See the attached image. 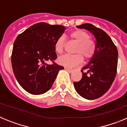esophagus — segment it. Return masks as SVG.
Instances as JSON below:
<instances>
[{"instance_id": "1", "label": "esophagus", "mask_w": 127, "mask_h": 127, "mask_svg": "<svg viewBox=\"0 0 127 127\" xmlns=\"http://www.w3.org/2000/svg\"><path fill=\"white\" fill-rule=\"evenodd\" d=\"M64 69H65V70H66V71H68V72H70V73H71V71H73L72 69H70V68H66H66H64Z\"/></svg>"}]
</instances>
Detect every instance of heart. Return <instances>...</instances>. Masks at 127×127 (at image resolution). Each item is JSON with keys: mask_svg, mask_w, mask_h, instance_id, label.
<instances>
[{"mask_svg": "<svg viewBox=\"0 0 127 127\" xmlns=\"http://www.w3.org/2000/svg\"><path fill=\"white\" fill-rule=\"evenodd\" d=\"M71 39L77 43L73 55H64L58 59L57 61L60 65L66 67H73L81 63L85 59H90L94 56L96 52V45L88 32L82 30H76L70 34ZM65 46V37L61 36L55 41L54 48L56 52L62 54Z\"/></svg>", "mask_w": 127, "mask_h": 127, "instance_id": "obj_1", "label": "heart"}]
</instances>
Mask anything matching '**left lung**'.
Returning <instances> with one entry per match:
<instances>
[{
    "mask_svg": "<svg viewBox=\"0 0 127 127\" xmlns=\"http://www.w3.org/2000/svg\"><path fill=\"white\" fill-rule=\"evenodd\" d=\"M77 27L92 33L96 48L90 62L81 70L82 79L73 84L81 96L95 100L103 95L111 88L117 73L118 52L111 37L101 29L91 24H84Z\"/></svg>",
    "mask_w": 127,
    "mask_h": 127,
    "instance_id": "obj_1",
    "label": "left lung"
}]
</instances>
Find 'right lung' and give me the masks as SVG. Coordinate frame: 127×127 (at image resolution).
<instances>
[{"label": "right lung", "instance_id": "add662e5", "mask_svg": "<svg viewBox=\"0 0 127 127\" xmlns=\"http://www.w3.org/2000/svg\"><path fill=\"white\" fill-rule=\"evenodd\" d=\"M64 29L63 25L39 22L29 27L15 39L11 54L13 72L20 85L31 94L48 91L59 70L64 69L54 62L57 59L54 45ZM47 60L53 63L45 64Z\"/></svg>", "mask_w": 127, "mask_h": 127}]
</instances>
